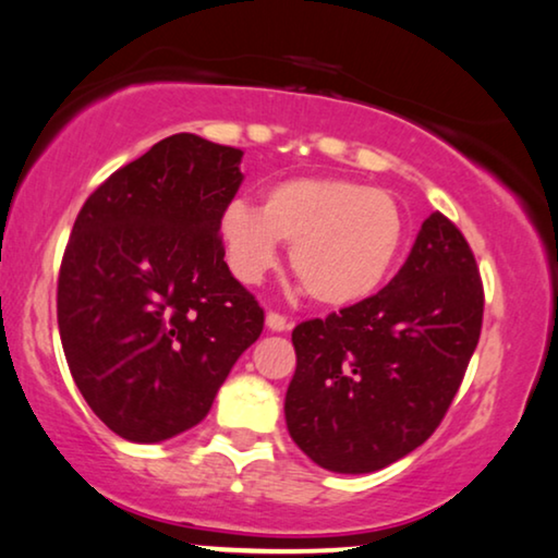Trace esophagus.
<instances>
[{"label": "esophagus", "instance_id": "34e87169", "mask_svg": "<svg viewBox=\"0 0 558 558\" xmlns=\"http://www.w3.org/2000/svg\"><path fill=\"white\" fill-rule=\"evenodd\" d=\"M265 326H268L270 331H290V328H293V320H288L282 313L270 311L268 316H265Z\"/></svg>", "mask_w": 558, "mask_h": 558}]
</instances>
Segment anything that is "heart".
<instances>
[{"instance_id": "obj_1", "label": "heart", "mask_w": 558, "mask_h": 558, "mask_svg": "<svg viewBox=\"0 0 558 558\" xmlns=\"http://www.w3.org/2000/svg\"><path fill=\"white\" fill-rule=\"evenodd\" d=\"M234 276L257 282L290 242L305 293L328 308L364 301L395 268L404 222L387 192L341 177H293L265 190L260 209L234 199L217 219Z\"/></svg>"}]
</instances>
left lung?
<instances>
[{
    "label": "left lung",
    "mask_w": 558,
    "mask_h": 558,
    "mask_svg": "<svg viewBox=\"0 0 558 558\" xmlns=\"http://www.w3.org/2000/svg\"><path fill=\"white\" fill-rule=\"evenodd\" d=\"M475 255L442 211L379 293L303 320L286 395L293 442L331 473H374L435 433L481 339Z\"/></svg>",
    "instance_id": "left-lung-1"
}]
</instances>
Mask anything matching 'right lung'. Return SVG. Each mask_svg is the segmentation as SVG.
Segmentation results:
<instances>
[{"mask_svg":"<svg viewBox=\"0 0 558 558\" xmlns=\"http://www.w3.org/2000/svg\"><path fill=\"white\" fill-rule=\"evenodd\" d=\"M240 161V148L174 133L77 211L58 278L62 351L90 410L131 442L199 425L263 333L265 313L217 234Z\"/></svg>","mask_w":558,"mask_h":558,"instance_id":"add662e5","label":"right lung"}]
</instances>
